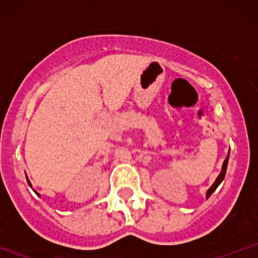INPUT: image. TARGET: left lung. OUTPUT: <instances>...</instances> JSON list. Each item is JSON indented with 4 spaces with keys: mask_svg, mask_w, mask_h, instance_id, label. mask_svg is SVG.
Here are the masks:
<instances>
[{
    "mask_svg": "<svg viewBox=\"0 0 258 258\" xmlns=\"http://www.w3.org/2000/svg\"><path fill=\"white\" fill-rule=\"evenodd\" d=\"M228 159H229V154H228V156H227V158H226V160H224V161H223V165H222V170H221V173L218 174V177H217V178H216V180H215V183H214V184H212L211 186H210V188H209V190H207V193H206V198H207V199H209V198L211 197V194L214 193V191L216 190V189H217V186L220 185L221 183H222V180L224 179V176H226V172H227Z\"/></svg>",
    "mask_w": 258,
    "mask_h": 258,
    "instance_id": "1",
    "label": "left lung"
}]
</instances>
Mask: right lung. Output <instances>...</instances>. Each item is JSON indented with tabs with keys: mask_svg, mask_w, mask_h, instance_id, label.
Returning a JSON list of instances; mask_svg holds the SVG:
<instances>
[{
	"mask_svg": "<svg viewBox=\"0 0 258 258\" xmlns=\"http://www.w3.org/2000/svg\"><path fill=\"white\" fill-rule=\"evenodd\" d=\"M26 179H28V177H26ZM28 183H29V185L31 186V183H30V180H29V179H28ZM34 191H35V190H34ZM35 193H36V191H35ZM36 194L38 195V193H36Z\"/></svg>",
	"mask_w": 258,
	"mask_h": 258,
	"instance_id": "obj_1",
	"label": "right lung"
}]
</instances>
